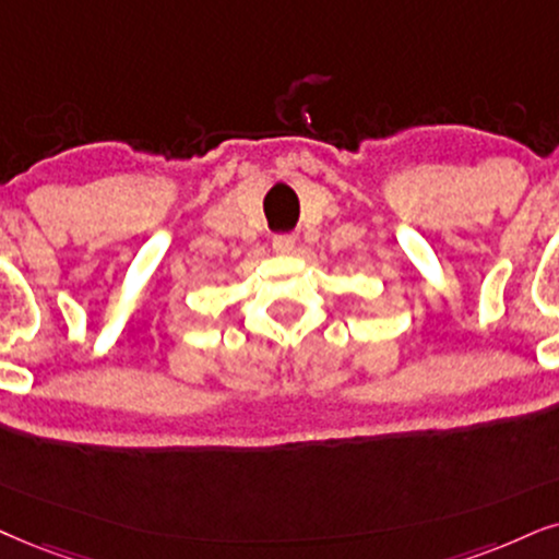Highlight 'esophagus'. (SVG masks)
Segmentation results:
<instances>
[{"instance_id":"esophagus-1","label":"esophagus","mask_w":559,"mask_h":559,"mask_svg":"<svg viewBox=\"0 0 559 559\" xmlns=\"http://www.w3.org/2000/svg\"><path fill=\"white\" fill-rule=\"evenodd\" d=\"M294 247H296V237L294 235L273 237V250L281 252V255H288V252H294Z\"/></svg>"}]
</instances>
